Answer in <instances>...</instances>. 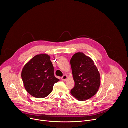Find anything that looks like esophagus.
<instances>
[{"label": "esophagus", "mask_w": 128, "mask_h": 128, "mask_svg": "<svg viewBox=\"0 0 128 128\" xmlns=\"http://www.w3.org/2000/svg\"><path fill=\"white\" fill-rule=\"evenodd\" d=\"M67 78H68V76H66V75H64L63 77H62V78H61V79H62V80H67Z\"/></svg>", "instance_id": "34e87169"}]
</instances>
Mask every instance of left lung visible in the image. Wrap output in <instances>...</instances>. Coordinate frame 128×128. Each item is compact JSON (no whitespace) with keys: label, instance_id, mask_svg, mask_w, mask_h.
Listing matches in <instances>:
<instances>
[{"label":"left lung","instance_id":"obj_1","mask_svg":"<svg viewBox=\"0 0 128 128\" xmlns=\"http://www.w3.org/2000/svg\"><path fill=\"white\" fill-rule=\"evenodd\" d=\"M75 82L71 94L79 101H84L94 96L100 86V74L93 60L82 52H77L70 60Z\"/></svg>","mask_w":128,"mask_h":128}]
</instances>
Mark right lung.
<instances>
[{
  "label": "right lung",
  "mask_w": 128,
  "mask_h": 128,
  "mask_svg": "<svg viewBox=\"0 0 128 128\" xmlns=\"http://www.w3.org/2000/svg\"><path fill=\"white\" fill-rule=\"evenodd\" d=\"M47 54L34 56L24 66L21 76L25 88L31 96L43 98L51 93L54 84L60 80L54 76V68Z\"/></svg>",
  "instance_id": "right-lung-1"
}]
</instances>
